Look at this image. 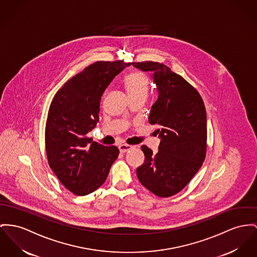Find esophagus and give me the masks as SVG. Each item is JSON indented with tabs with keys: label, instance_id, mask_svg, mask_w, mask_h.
I'll list each match as a JSON object with an SVG mask.
<instances>
[{
	"label": "esophagus",
	"instance_id": "34e87169",
	"mask_svg": "<svg viewBox=\"0 0 257 257\" xmlns=\"http://www.w3.org/2000/svg\"><path fill=\"white\" fill-rule=\"evenodd\" d=\"M134 148L133 145H128V144H120L119 146V149H120V153H125L130 150H132Z\"/></svg>",
	"mask_w": 257,
	"mask_h": 257
}]
</instances>
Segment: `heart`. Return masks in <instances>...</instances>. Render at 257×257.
I'll return each mask as SVG.
<instances>
[{"label":"heart","instance_id":"heart-1","mask_svg":"<svg viewBox=\"0 0 257 257\" xmlns=\"http://www.w3.org/2000/svg\"><path fill=\"white\" fill-rule=\"evenodd\" d=\"M123 86L130 99L137 97L146 98L149 90L148 76L139 70L130 72L123 78Z\"/></svg>","mask_w":257,"mask_h":257}]
</instances>
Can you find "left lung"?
<instances>
[{
	"mask_svg": "<svg viewBox=\"0 0 257 257\" xmlns=\"http://www.w3.org/2000/svg\"><path fill=\"white\" fill-rule=\"evenodd\" d=\"M153 72L159 91L149 115L161 137L158 153L141 146L145 159L137 169L140 183L158 197L168 198L184 188L202 167L206 155V112L198 90L164 63L133 62Z\"/></svg>",
	"mask_w": 257,
	"mask_h": 257,
	"instance_id": "obj_1",
	"label": "left lung"
}]
</instances>
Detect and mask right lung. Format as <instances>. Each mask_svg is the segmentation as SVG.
Masks as SVG:
<instances>
[{"mask_svg": "<svg viewBox=\"0 0 257 257\" xmlns=\"http://www.w3.org/2000/svg\"><path fill=\"white\" fill-rule=\"evenodd\" d=\"M131 64L94 62L67 81L51 103L45 132L48 162L63 186L77 196L99 188L119 156L118 147L92 141L87 134L99 120L104 90Z\"/></svg>", "mask_w": 257, "mask_h": 257, "instance_id": "1", "label": "right lung"}]
</instances>
